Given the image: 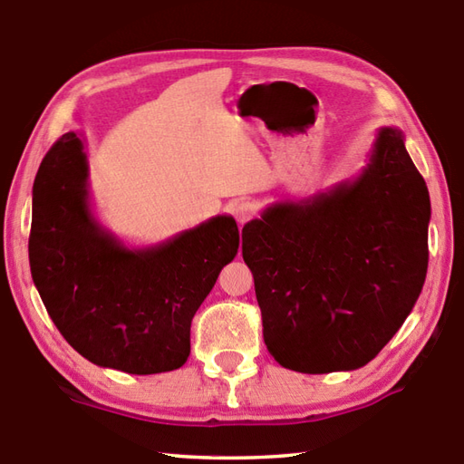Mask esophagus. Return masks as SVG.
Here are the masks:
<instances>
[{"label":"esophagus","mask_w":464,"mask_h":464,"mask_svg":"<svg viewBox=\"0 0 464 464\" xmlns=\"http://www.w3.org/2000/svg\"><path fill=\"white\" fill-rule=\"evenodd\" d=\"M233 215H235V219H237V223L243 225V223H247L253 215H256V207H253L249 201H239L233 208Z\"/></svg>","instance_id":"esophagus-1"}]
</instances>
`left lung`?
Returning a JSON list of instances; mask_svg holds the SVG:
<instances>
[{"label": "left lung", "mask_w": 464, "mask_h": 464, "mask_svg": "<svg viewBox=\"0 0 464 464\" xmlns=\"http://www.w3.org/2000/svg\"><path fill=\"white\" fill-rule=\"evenodd\" d=\"M430 197L384 126L353 180L277 201L243 227L263 340L304 374L356 370L378 356L419 299L429 267Z\"/></svg>", "instance_id": "8db88e82"}]
</instances>
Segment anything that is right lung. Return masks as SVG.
Masks as SVG:
<instances>
[{
  "mask_svg": "<svg viewBox=\"0 0 464 464\" xmlns=\"http://www.w3.org/2000/svg\"><path fill=\"white\" fill-rule=\"evenodd\" d=\"M30 267L66 342L96 366L126 374L180 368L190 322L239 249L231 215L150 247H126L90 208L84 140L66 132L45 154L32 190Z\"/></svg>",
  "mask_w": 464,
  "mask_h": 464,
  "instance_id": "obj_1",
  "label": "right lung"
}]
</instances>
